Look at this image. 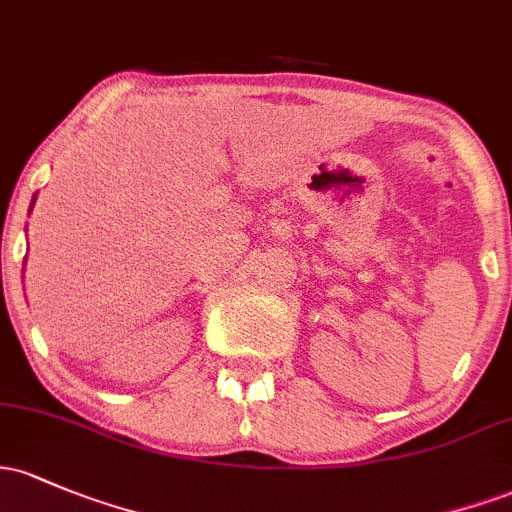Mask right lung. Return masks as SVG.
I'll use <instances>...</instances> for the list:
<instances>
[{"label": "right lung", "instance_id": "right-lung-1", "mask_svg": "<svg viewBox=\"0 0 512 512\" xmlns=\"http://www.w3.org/2000/svg\"><path fill=\"white\" fill-rule=\"evenodd\" d=\"M33 204H36V194H33V201H31V209H33ZM31 209H28V211H31Z\"/></svg>", "mask_w": 512, "mask_h": 512}]
</instances>
